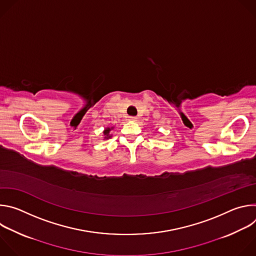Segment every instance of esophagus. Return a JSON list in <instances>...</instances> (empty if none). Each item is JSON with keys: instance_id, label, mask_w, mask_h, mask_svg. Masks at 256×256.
<instances>
[{"instance_id": "obj_1", "label": "esophagus", "mask_w": 256, "mask_h": 256, "mask_svg": "<svg viewBox=\"0 0 256 256\" xmlns=\"http://www.w3.org/2000/svg\"><path fill=\"white\" fill-rule=\"evenodd\" d=\"M128 120H130V122H136V116H128Z\"/></svg>"}]
</instances>
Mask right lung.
I'll return each mask as SVG.
<instances>
[{
    "label": "right lung",
    "mask_w": 256,
    "mask_h": 256,
    "mask_svg": "<svg viewBox=\"0 0 256 256\" xmlns=\"http://www.w3.org/2000/svg\"><path fill=\"white\" fill-rule=\"evenodd\" d=\"M109 132H110V128H106L105 130H104V136H105V138H110L112 136H109Z\"/></svg>",
    "instance_id": "right-lung-1"
}]
</instances>
